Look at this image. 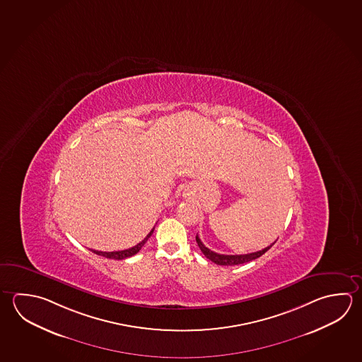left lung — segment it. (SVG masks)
<instances>
[{"label":"left lung","mask_w":362,"mask_h":362,"mask_svg":"<svg viewBox=\"0 0 362 362\" xmlns=\"http://www.w3.org/2000/svg\"><path fill=\"white\" fill-rule=\"evenodd\" d=\"M197 246L200 247L202 252L204 254L205 257L211 260L213 263L218 264V265H238V264L249 263L251 260H255L257 257H262L267 251L269 250L270 247L276 243H272L268 247H265L263 250L257 251V252H250V254H245V255H223V254H217L211 249H208L204 243H202V240L199 238L197 235Z\"/></svg>","instance_id":"obj_1"}]
</instances>
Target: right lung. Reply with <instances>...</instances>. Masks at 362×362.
Returning a JSON list of instances; mask_svg holds the SVG:
<instances>
[{
  "label": "right lung",
  "mask_w": 362,
  "mask_h": 362,
  "mask_svg": "<svg viewBox=\"0 0 362 362\" xmlns=\"http://www.w3.org/2000/svg\"><path fill=\"white\" fill-rule=\"evenodd\" d=\"M153 230L154 228L148 233V236L145 237L144 240L141 241V243H139L138 245H135L134 247L132 249H126V250L121 251H112V252H107V251H97L92 250L94 254H97V255H100V257H107V259H115V260H122V259H126V257H132V255H135V254H138L139 251L141 250V247L144 246V243L148 241V238L151 236V233H153Z\"/></svg>",
  "instance_id": "obj_1"
}]
</instances>
